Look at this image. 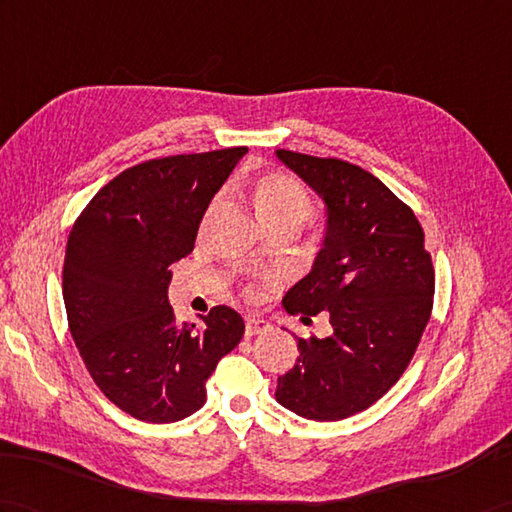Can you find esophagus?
<instances>
[{"instance_id":"34e87169","label":"esophagus","mask_w":512,"mask_h":512,"mask_svg":"<svg viewBox=\"0 0 512 512\" xmlns=\"http://www.w3.org/2000/svg\"><path fill=\"white\" fill-rule=\"evenodd\" d=\"M246 329H244V334L251 338V336H257V334H264V331H268L270 329V323L268 320H264V318H257V316H246Z\"/></svg>"}]
</instances>
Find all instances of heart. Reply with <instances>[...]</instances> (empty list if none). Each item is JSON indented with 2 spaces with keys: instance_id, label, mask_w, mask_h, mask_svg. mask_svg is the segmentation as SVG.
<instances>
[{
  "instance_id": "heart-1",
  "label": "heart",
  "mask_w": 512,
  "mask_h": 512,
  "mask_svg": "<svg viewBox=\"0 0 512 512\" xmlns=\"http://www.w3.org/2000/svg\"><path fill=\"white\" fill-rule=\"evenodd\" d=\"M253 202L257 209V216L266 227H275V224H301L310 218L312 213V198L307 189L283 172H266L257 176L253 185ZM222 207V198L211 202L207 218Z\"/></svg>"
}]
</instances>
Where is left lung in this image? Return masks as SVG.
I'll return each mask as SVG.
<instances>
[{"label": "left lung", "instance_id": "8db88e82", "mask_svg": "<svg viewBox=\"0 0 512 512\" xmlns=\"http://www.w3.org/2000/svg\"><path fill=\"white\" fill-rule=\"evenodd\" d=\"M277 157L327 207L323 248L283 307L305 325L325 312L334 331L296 338L301 355L275 397L303 419L340 421L373 406L408 368L432 314V257L412 209L371 172L292 150Z\"/></svg>", "mask_w": 512, "mask_h": 512}]
</instances>
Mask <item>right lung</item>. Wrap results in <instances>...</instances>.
Returning <instances> with one entry per match:
<instances>
[{
  "label": "right lung",
  "instance_id": "1",
  "mask_svg": "<svg viewBox=\"0 0 512 512\" xmlns=\"http://www.w3.org/2000/svg\"><path fill=\"white\" fill-rule=\"evenodd\" d=\"M248 148L150 159L106 183L69 233L63 299L71 338L109 401L146 423L181 421L207 401L205 384L240 344L227 305L178 325L170 266L194 251L213 194Z\"/></svg>",
  "mask_w": 512,
  "mask_h": 512
}]
</instances>
